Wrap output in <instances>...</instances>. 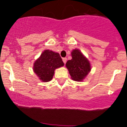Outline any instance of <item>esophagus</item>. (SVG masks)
Listing matches in <instances>:
<instances>
[{"label":"esophagus","instance_id":"1","mask_svg":"<svg viewBox=\"0 0 127 127\" xmlns=\"http://www.w3.org/2000/svg\"><path fill=\"white\" fill-rule=\"evenodd\" d=\"M62 60H63V62H64V63L65 64V63L67 62V58H64Z\"/></svg>","mask_w":127,"mask_h":127}]
</instances>
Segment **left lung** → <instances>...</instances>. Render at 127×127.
<instances>
[{"mask_svg": "<svg viewBox=\"0 0 127 127\" xmlns=\"http://www.w3.org/2000/svg\"><path fill=\"white\" fill-rule=\"evenodd\" d=\"M71 57V60L65 64L71 79L75 81H83L92 69L90 62L78 49L72 51Z\"/></svg>", "mask_w": 127, "mask_h": 127, "instance_id": "1", "label": "left lung"}]
</instances>
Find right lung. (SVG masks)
<instances>
[{
    "label": "right lung",
    "instance_id": "obj_1",
    "mask_svg": "<svg viewBox=\"0 0 127 127\" xmlns=\"http://www.w3.org/2000/svg\"><path fill=\"white\" fill-rule=\"evenodd\" d=\"M64 65V64L58 53L46 50L34 62L33 70L39 80L48 82L53 79L55 69Z\"/></svg>",
    "mask_w": 127,
    "mask_h": 127
}]
</instances>
